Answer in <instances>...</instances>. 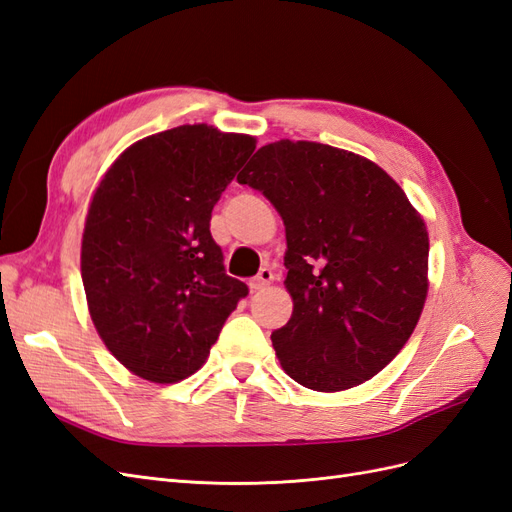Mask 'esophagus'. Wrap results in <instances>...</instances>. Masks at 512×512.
<instances>
[{
  "label": "esophagus",
  "instance_id": "obj_1",
  "mask_svg": "<svg viewBox=\"0 0 512 512\" xmlns=\"http://www.w3.org/2000/svg\"><path fill=\"white\" fill-rule=\"evenodd\" d=\"M273 282V271L271 269H260V273L250 280V290H262L265 286H269Z\"/></svg>",
  "mask_w": 512,
  "mask_h": 512
}]
</instances>
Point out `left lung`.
<instances>
[{"mask_svg": "<svg viewBox=\"0 0 512 512\" xmlns=\"http://www.w3.org/2000/svg\"><path fill=\"white\" fill-rule=\"evenodd\" d=\"M286 226L292 316L271 342L286 374L335 393L374 378L406 346L427 299V226L367 158L312 141L260 147L237 177Z\"/></svg>", "mask_w": 512, "mask_h": 512, "instance_id": "1", "label": "left lung"}]
</instances>
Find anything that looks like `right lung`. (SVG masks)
Wrapping results in <instances>:
<instances>
[{"instance_id": "1", "label": "right lung", "mask_w": 512, "mask_h": 512, "mask_svg": "<svg viewBox=\"0 0 512 512\" xmlns=\"http://www.w3.org/2000/svg\"><path fill=\"white\" fill-rule=\"evenodd\" d=\"M254 149V136L179 126L128 147L96 188L81 245L87 307L134 376H192L247 294L226 275L209 222Z\"/></svg>"}]
</instances>
